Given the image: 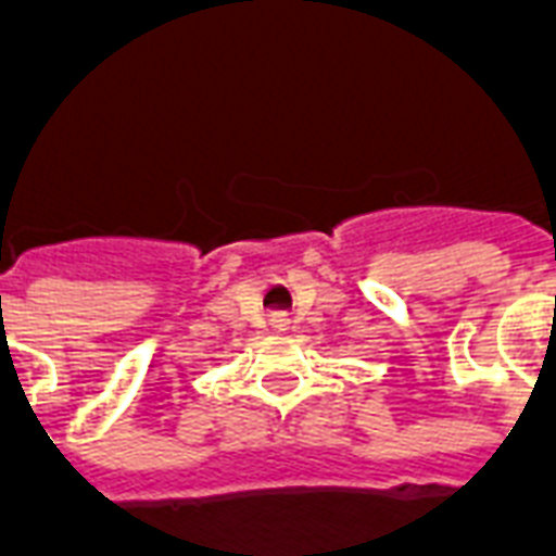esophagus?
Returning a JSON list of instances; mask_svg holds the SVG:
<instances>
[{"mask_svg": "<svg viewBox=\"0 0 556 556\" xmlns=\"http://www.w3.org/2000/svg\"><path fill=\"white\" fill-rule=\"evenodd\" d=\"M286 326H288L286 314H279V312L270 314V329H274V331H286Z\"/></svg>", "mask_w": 556, "mask_h": 556, "instance_id": "esophagus-1", "label": "esophagus"}]
</instances>
